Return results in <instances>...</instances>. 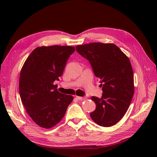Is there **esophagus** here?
Segmentation results:
<instances>
[{
	"label": "esophagus",
	"mask_w": 157,
	"mask_h": 157,
	"mask_svg": "<svg viewBox=\"0 0 157 157\" xmlns=\"http://www.w3.org/2000/svg\"><path fill=\"white\" fill-rule=\"evenodd\" d=\"M76 98H77V99H78V100L80 101H82V100H85L86 98L85 97H80V96H76Z\"/></svg>",
	"instance_id": "1"
}]
</instances>
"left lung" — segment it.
Masks as SVG:
<instances>
[{
    "label": "left lung",
    "mask_w": 157,
    "mask_h": 157,
    "mask_svg": "<svg viewBox=\"0 0 157 157\" xmlns=\"http://www.w3.org/2000/svg\"><path fill=\"white\" fill-rule=\"evenodd\" d=\"M77 52L91 64L96 77L101 79V98L92 96L96 110L90 113L98 125L109 127L124 116L134 93V73L129 58L112 43L93 42L76 46Z\"/></svg>",
    "instance_id": "left-lung-1"
}]
</instances>
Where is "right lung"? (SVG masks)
I'll return each instance as SVG.
<instances>
[{
  "label": "right lung",
  "mask_w": 157,
  "mask_h": 157,
  "mask_svg": "<svg viewBox=\"0 0 157 157\" xmlns=\"http://www.w3.org/2000/svg\"><path fill=\"white\" fill-rule=\"evenodd\" d=\"M74 46L37 47L25 60L21 70L19 90L21 100L31 119L49 129L63 118L73 97L58 92L56 80L63 74Z\"/></svg>",
  "instance_id": "add662e5"
}]
</instances>
